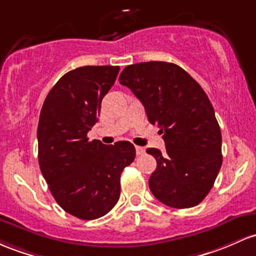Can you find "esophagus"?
<instances>
[{
	"instance_id": "1",
	"label": "esophagus",
	"mask_w": 256,
	"mask_h": 256,
	"mask_svg": "<svg viewBox=\"0 0 256 256\" xmlns=\"http://www.w3.org/2000/svg\"><path fill=\"white\" fill-rule=\"evenodd\" d=\"M146 150L143 147H140V146H136V153L137 156H142L143 153H144Z\"/></svg>"
}]
</instances>
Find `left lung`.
Listing matches in <instances>:
<instances>
[{"label": "left lung", "instance_id": "8db88e82", "mask_svg": "<svg viewBox=\"0 0 256 256\" xmlns=\"http://www.w3.org/2000/svg\"><path fill=\"white\" fill-rule=\"evenodd\" d=\"M119 81L162 134L166 150H147L156 160L150 178L153 196L176 209L198 206L222 164L220 126L204 90L186 70L168 62L128 66Z\"/></svg>", "mask_w": 256, "mask_h": 256}]
</instances>
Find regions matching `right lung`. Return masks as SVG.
Listing matches in <instances>:
<instances>
[{"mask_svg":"<svg viewBox=\"0 0 256 256\" xmlns=\"http://www.w3.org/2000/svg\"><path fill=\"white\" fill-rule=\"evenodd\" d=\"M119 70L113 66L70 70L52 87L41 109V172L62 209L81 220L102 218L113 209L120 196V175L136 156L128 141L106 146L87 138Z\"/></svg>","mask_w":256,"mask_h":256,"instance_id":"right-lung-1","label":"right lung"}]
</instances>
